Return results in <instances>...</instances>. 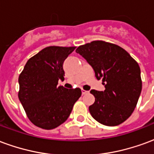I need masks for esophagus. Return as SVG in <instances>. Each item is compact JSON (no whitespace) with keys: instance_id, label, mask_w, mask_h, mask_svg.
<instances>
[{"instance_id":"1","label":"esophagus","mask_w":154,"mask_h":154,"mask_svg":"<svg viewBox=\"0 0 154 154\" xmlns=\"http://www.w3.org/2000/svg\"><path fill=\"white\" fill-rule=\"evenodd\" d=\"M82 95H86V94L88 93V91H87L83 90V89H82Z\"/></svg>"}]
</instances>
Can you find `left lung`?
<instances>
[{
  "mask_svg": "<svg viewBox=\"0 0 154 154\" xmlns=\"http://www.w3.org/2000/svg\"><path fill=\"white\" fill-rule=\"evenodd\" d=\"M102 79L104 91L91 90L95 102L91 115L104 125L116 126L131 116L142 90L139 64L118 45L101 40L92 41L76 49Z\"/></svg>",
  "mask_w": 154,
  "mask_h": 154,
  "instance_id": "obj_1",
  "label": "left lung"
}]
</instances>
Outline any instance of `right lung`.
<instances>
[{
  "label": "right lung",
  "instance_id": "right-lung-1",
  "mask_svg": "<svg viewBox=\"0 0 154 154\" xmlns=\"http://www.w3.org/2000/svg\"><path fill=\"white\" fill-rule=\"evenodd\" d=\"M75 48H45L27 61L20 74L19 100L29 119L41 129H53L65 122L82 95L80 88L57 85L64 80V60Z\"/></svg>",
  "mask_w": 154,
  "mask_h": 154
}]
</instances>
